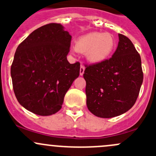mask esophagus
I'll list each match as a JSON object with an SVG mask.
<instances>
[{
  "mask_svg": "<svg viewBox=\"0 0 156 156\" xmlns=\"http://www.w3.org/2000/svg\"><path fill=\"white\" fill-rule=\"evenodd\" d=\"M84 69H85V68H84V67L83 66H81V67H80V75H81V76H82V75H84Z\"/></svg>",
  "mask_w": 156,
  "mask_h": 156,
  "instance_id": "34e87169",
  "label": "esophagus"
}]
</instances>
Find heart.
Here are the masks:
<instances>
[{"instance_id": "heart-1", "label": "heart", "mask_w": 156, "mask_h": 156, "mask_svg": "<svg viewBox=\"0 0 156 156\" xmlns=\"http://www.w3.org/2000/svg\"><path fill=\"white\" fill-rule=\"evenodd\" d=\"M116 48L115 37L109 33L90 32L78 37L75 49L84 53L90 63L101 64L108 60Z\"/></svg>"}]
</instances>
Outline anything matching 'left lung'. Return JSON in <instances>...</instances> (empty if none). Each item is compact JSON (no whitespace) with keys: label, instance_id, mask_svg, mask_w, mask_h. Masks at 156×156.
Masks as SVG:
<instances>
[{"label":"left lung","instance_id":"left-lung-1","mask_svg":"<svg viewBox=\"0 0 156 156\" xmlns=\"http://www.w3.org/2000/svg\"><path fill=\"white\" fill-rule=\"evenodd\" d=\"M119 38L112 58L84 70L87 106L97 117L109 119L130 109L143 84L140 56L128 37L119 34Z\"/></svg>","mask_w":156,"mask_h":156}]
</instances>
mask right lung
Listing matches in <instances>:
<instances>
[{
  "mask_svg": "<svg viewBox=\"0 0 156 156\" xmlns=\"http://www.w3.org/2000/svg\"><path fill=\"white\" fill-rule=\"evenodd\" d=\"M71 40L60 23H50L34 30L18 46L10 74L16 97L26 109L47 116L62 108L80 72L79 62L67 60Z\"/></svg>",
  "mask_w": 156,
  "mask_h": 156,
  "instance_id": "add662e5",
  "label": "right lung"
}]
</instances>
